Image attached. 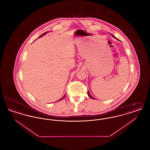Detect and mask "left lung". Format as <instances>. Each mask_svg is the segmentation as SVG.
<instances>
[{"label":"left lung","mask_w":150,"mask_h":150,"mask_svg":"<svg viewBox=\"0 0 150 150\" xmlns=\"http://www.w3.org/2000/svg\"><path fill=\"white\" fill-rule=\"evenodd\" d=\"M111 35L112 36H113V37H114V38H115V39H117V38H116V37H115V36H114L113 35H112V34H111ZM88 95H89V97H91V98H92V99H93V100H94V99H95V98H94V97H92V96H91V94H90V93H89V91H88Z\"/></svg>","instance_id":"obj_1"}]
</instances>
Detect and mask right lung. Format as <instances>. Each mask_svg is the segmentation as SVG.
Returning <instances> with one entry per match:
<instances>
[{
  "label": "right lung",
  "mask_w": 150,
  "mask_h": 150,
  "mask_svg": "<svg viewBox=\"0 0 150 150\" xmlns=\"http://www.w3.org/2000/svg\"><path fill=\"white\" fill-rule=\"evenodd\" d=\"M47 32H48V31H47ZM47 32H45V33H44V34H42V35L40 36V37H39V38H40V37H42V36H43V35H45V34H47ZM65 96H66V94H64V97H62V98H61V99H60V100H58V101H59V100H62V99H63V98H64V97H65Z\"/></svg>",
  "instance_id": "obj_1"
}]
</instances>
